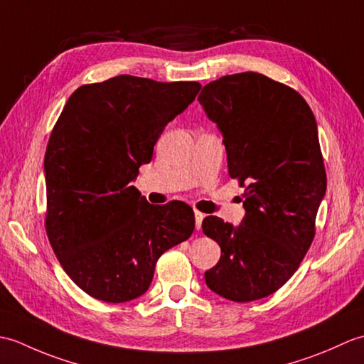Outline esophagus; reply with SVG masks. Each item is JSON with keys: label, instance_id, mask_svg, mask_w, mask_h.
<instances>
[{"label": "esophagus", "instance_id": "34e87169", "mask_svg": "<svg viewBox=\"0 0 364 364\" xmlns=\"http://www.w3.org/2000/svg\"><path fill=\"white\" fill-rule=\"evenodd\" d=\"M196 230H200L202 228V222L205 219V214H202L200 211H196Z\"/></svg>", "mask_w": 364, "mask_h": 364}]
</instances>
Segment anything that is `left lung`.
I'll list each match as a JSON object with an SVG mask.
<instances>
[{
	"label": "left lung",
	"instance_id": "left-lung-1",
	"mask_svg": "<svg viewBox=\"0 0 364 364\" xmlns=\"http://www.w3.org/2000/svg\"><path fill=\"white\" fill-rule=\"evenodd\" d=\"M198 102L223 136L230 176L245 186L241 225L203 219V233L222 252L205 282L233 301L267 297L310 249L326 196L316 119L296 90L255 72L206 84Z\"/></svg>",
	"mask_w": 364,
	"mask_h": 364
}]
</instances>
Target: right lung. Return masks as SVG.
Wrapping results in <instances>:
<instances>
[{
    "label": "right lung",
    "instance_id": "add662e5",
    "mask_svg": "<svg viewBox=\"0 0 364 364\" xmlns=\"http://www.w3.org/2000/svg\"><path fill=\"white\" fill-rule=\"evenodd\" d=\"M200 89L120 75L78 87L60 112L43 162L45 228L67 275L94 299L141 297L161 255L194 231L191 206L150 205L131 181Z\"/></svg>",
    "mask_w": 364,
    "mask_h": 364
}]
</instances>
